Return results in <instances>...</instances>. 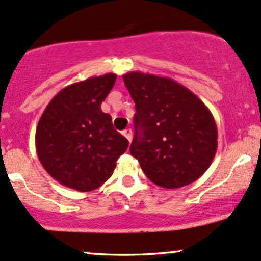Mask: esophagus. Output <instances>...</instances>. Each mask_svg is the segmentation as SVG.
Returning <instances> with one entry per match:
<instances>
[{"label": "esophagus", "instance_id": "34e87169", "mask_svg": "<svg viewBox=\"0 0 261 261\" xmlns=\"http://www.w3.org/2000/svg\"><path fill=\"white\" fill-rule=\"evenodd\" d=\"M122 134H124V136L128 140V142H131V140H133V130H131V128H126Z\"/></svg>", "mask_w": 261, "mask_h": 261}]
</instances>
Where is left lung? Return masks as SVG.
I'll list each match as a JSON object with an SVG mask.
<instances>
[{
    "instance_id": "8db88e82",
    "label": "left lung",
    "mask_w": 261,
    "mask_h": 261,
    "mask_svg": "<svg viewBox=\"0 0 261 261\" xmlns=\"http://www.w3.org/2000/svg\"><path fill=\"white\" fill-rule=\"evenodd\" d=\"M135 101L130 153L147 178L163 188L185 187L210 168L218 146L211 110L171 78L128 71L122 75Z\"/></svg>"
}]
</instances>
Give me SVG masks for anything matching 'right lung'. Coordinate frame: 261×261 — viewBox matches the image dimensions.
Wrapping results in <instances>:
<instances>
[{
  "mask_svg": "<svg viewBox=\"0 0 261 261\" xmlns=\"http://www.w3.org/2000/svg\"><path fill=\"white\" fill-rule=\"evenodd\" d=\"M108 73L62 89L43 111L36 150L43 168L61 185L90 192L108 181L128 141L114 128L101 102L115 84Z\"/></svg>",
  "mask_w": 261,
  "mask_h": 261,
  "instance_id": "obj_1",
  "label": "right lung"
}]
</instances>
